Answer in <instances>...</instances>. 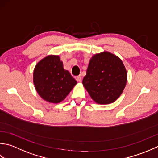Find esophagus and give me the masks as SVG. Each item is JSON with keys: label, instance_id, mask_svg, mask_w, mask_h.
I'll use <instances>...</instances> for the list:
<instances>
[{"label": "esophagus", "instance_id": "1", "mask_svg": "<svg viewBox=\"0 0 158 158\" xmlns=\"http://www.w3.org/2000/svg\"><path fill=\"white\" fill-rule=\"evenodd\" d=\"M76 81H77V82H80L82 81V76H78V77H76Z\"/></svg>", "mask_w": 158, "mask_h": 158}]
</instances>
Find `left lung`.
<instances>
[{
	"label": "left lung",
	"instance_id": "8db88e82",
	"mask_svg": "<svg viewBox=\"0 0 158 158\" xmlns=\"http://www.w3.org/2000/svg\"><path fill=\"white\" fill-rule=\"evenodd\" d=\"M127 80L123 61L115 54L104 51L91 58L82 85L95 103L109 104L120 97Z\"/></svg>",
	"mask_w": 158,
	"mask_h": 158
}]
</instances>
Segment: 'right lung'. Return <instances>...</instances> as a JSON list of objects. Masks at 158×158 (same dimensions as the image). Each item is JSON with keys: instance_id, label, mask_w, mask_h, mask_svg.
Wrapping results in <instances>:
<instances>
[{"instance_id": "right-lung-1", "label": "right lung", "mask_w": 158, "mask_h": 158, "mask_svg": "<svg viewBox=\"0 0 158 158\" xmlns=\"http://www.w3.org/2000/svg\"><path fill=\"white\" fill-rule=\"evenodd\" d=\"M33 83L41 98L48 102L58 104L65 99L77 82L64 69L60 56L50 54L35 65Z\"/></svg>"}]
</instances>
